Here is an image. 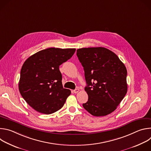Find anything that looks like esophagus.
Segmentation results:
<instances>
[{"label":"esophagus","mask_w":151,"mask_h":151,"mask_svg":"<svg viewBox=\"0 0 151 151\" xmlns=\"http://www.w3.org/2000/svg\"><path fill=\"white\" fill-rule=\"evenodd\" d=\"M79 91V90L78 89V88H76V89H75V90H74L73 91V93H78Z\"/></svg>","instance_id":"34e87169"}]
</instances>
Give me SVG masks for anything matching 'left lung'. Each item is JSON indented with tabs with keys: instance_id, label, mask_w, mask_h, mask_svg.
<instances>
[{
	"instance_id": "8db88e82",
	"label": "left lung",
	"mask_w": 151,
	"mask_h": 151,
	"mask_svg": "<svg viewBox=\"0 0 151 151\" xmlns=\"http://www.w3.org/2000/svg\"><path fill=\"white\" fill-rule=\"evenodd\" d=\"M76 55L83 68L88 96L83 108L96 116L111 114L127 92V69L118 57L103 47L83 48Z\"/></svg>"
}]
</instances>
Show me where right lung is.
Wrapping results in <instances>:
<instances>
[{
    "label": "right lung",
    "mask_w": 151,
    "mask_h": 151,
    "mask_svg": "<svg viewBox=\"0 0 151 151\" xmlns=\"http://www.w3.org/2000/svg\"><path fill=\"white\" fill-rule=\"evenodd\" d=\"M75 48H50L29 57L24 63L18 84L19 93L38 112L51 114L60 110L68 96L63 88L59 66L70 59Z\"/></svg>",
    "instance_id": "1"
}]
</instances>
